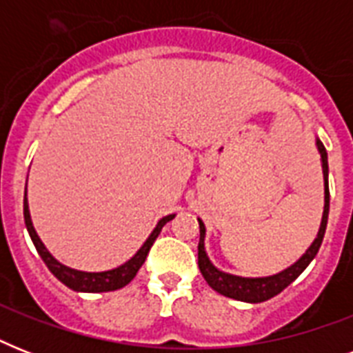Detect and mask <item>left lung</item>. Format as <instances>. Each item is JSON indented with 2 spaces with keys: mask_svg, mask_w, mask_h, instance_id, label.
<instances>
[{
  "mask_svg": "<svg viewBox=\"0 0 353 353\" xmlns=\"http://www.w3.org/2000/svg\"><path fill=\"white\" fill-rule=\"evenodd\" d=\"M317 144L319 154H321V163H323V176H324V212L323 220H321V227H319L317 238L313 240V243L306 249V252L296 260L293 265H290L284 271H280L271 276H238V274H231L221 271L210 262L209 254L205 251V223L198 218L199 221V245H198V265L199 271L203 274V279L207 280V284L214 291H218L220 295L234 299V301L251 302V304H258V302H265L269 299H273L274 295H279L280 291H284L291 282H295L299 279V274L310 265L315 254L319 252V247L323 243L324 232H326V223H328V212H330V190H328V154L324 144L321 143V139L315 141Z\"/></svg>",
  "mask_w": 353,
  "mask_h": 353,
  "instance_id": "left-lung-1",
  "label": "left lung"
}]
</instances>
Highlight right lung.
<instances>
[{
    "instance_id": "obj_1",
    "label": "right lung",
    "mask_w": 353,
    "mask_h": 353,
    "mask_svg": "<svg viewBox=\"0 0 353 353\" xmlns=\"http://www.w3.org/2000/svg\"><path fill=\"white\" fill-rule=\"evenodd\" d=\"M23 218L25 225H27V231H29L30 240L34 243L36 251L41 256V260L46 262V265L49 268L54 276H57L62 284H65L69 290L80 291V293H104V291H115L124 288L126 284H130L133 280V276L137 274V271L141 269V265L144 263L146 256H148L150 247L154 245L155 238L159 236L161 229L168 223L170 220L176 218V214H168L165 218H161L157 221V225L152 231V234L146 238L141 249H139L135 254H133L128 262H124L122 265L115 269H108V271H99V273H90V271H79V269L68 268L52 256L51 252L47 251V247L43 245V241L40 240V236L36 234L34 225H32V220H30L29 212V203H27V185H25V199H23Z\"/></svg>"
}]
</instances>
